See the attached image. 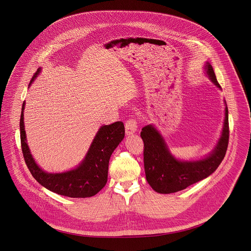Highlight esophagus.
I'll use <instances>...</instances> for the list:
<instances>
[{"instance_id":"1","label":"esophagus","mask_w":251,"mask_h":251,"mask_svg":"<svg viewBox=\"0 0 251 251\" xmlns=\"http://www.w3.org/2000/svg\"><path fill=\"white\" fill-rule=\"evenodd\" d=\"M137 120L135 119H130L125 123V130L127 134H132L137 130Z\"/></svg>"}]
</instances>
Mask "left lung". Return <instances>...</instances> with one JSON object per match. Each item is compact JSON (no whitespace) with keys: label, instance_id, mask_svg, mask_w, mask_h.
Listing matches in <instances>:
<instances>
[{"label":"left lung","instance_id":"1","mask_svg":"<svg viewBox=\"0 0 251 251\" xmlns=\"http://www.w3.org/2000/svg\"><path fill=\"white\" fill-rule=\"evenodd\" d=\"M207 74L219 88L213 67L207 63ZM144 142V167L146 179L154 191L170 194L180 191L207 178L221 164L226 155L229 128L227 104L222 135L213 152L200 161L180 162L171 155L163 137L152 125L145 126L140 133Z\"/></svg>","mask_w":251,"mask_h":251}]
</instances>
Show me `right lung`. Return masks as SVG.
<instances>
[{
  "mask_svg": "<svg viewBox=\"0 0 251 251\" xmlns=\"http://www.w3.org/2000/svg\"><path fill=\"white\" fill-rule=\"evenodd\" d=\"M38 73L39 71L35 73L30 84ZM24 104V102L20 120L21 145L24 161L32 176L50 191L65 197L90 198L100 191L107 182L110 157L125 135L123 122L117 121L111 125L102 126L98 131L84 161L76 169L65 173L50 174L44 172L36 165L26 143Z\"/></svg>",
  "mask_w": 251,
  "mask_h": 251,
  "instance_id": "obj_1",
  "label": "right lung"
}]
</instances>
